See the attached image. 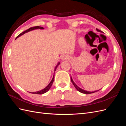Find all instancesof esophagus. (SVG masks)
Wrapping results in <instances>:
<instances>
[{"instance_id": "obj_1", "label": "esophagus", "mask_w": 126, "mask_h": 126, "mask_svg": "<svg viewBox=\"0 0 126 126\" xmlns=\"http://www.w3.org/2000/svg\"><path fill=\"white\" fill-rule=\"evenodd\" d=\"M69 59V57L67 55H63L62 57V60H67Z\"/></svg>"}]
</instances>
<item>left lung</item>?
<instances>
[{
  "mask_svg": "<svg viewBox=\"0 0 126 126\" xmlns=\"http://www.w3.org/2000/svg\"><path fill=\"white\" fill-rule=\"evenodd\" d=\"M96 30H97V32H102L101 31V30H99V29H96ZM85 37H86V36H85ZM70 79H71V81L72 83H73V85H74V86H75V87L76 88V89H77L78 91H79V92H80V93H82V94H90L94 93H95V92H97V91H99V90H98L94 91H91H91H86V90H83V89H82L81 88H79V87H78V86H77V85H76V83L74 82V81H73V80H72V79L71 76H70Z\"/></svg>",
  "mask_w": 126,
  "mask_h": 126,
  "instance_id": "8db88e82",
  "label": "left lung"
}]
</instances>
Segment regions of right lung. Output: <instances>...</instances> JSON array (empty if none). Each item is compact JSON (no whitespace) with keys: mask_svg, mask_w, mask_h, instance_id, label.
Instances as JSON below:
<instances>
[{"mask_svg":"<svg viewBox=\"0 0 126 126\" xmlns=\"http://www.w3.org/2000/svg\"><path fill=\"white\" fill-rule=\"evenodd\" d=\"M44 29V28L43 27H40V26H36V27H31V28H29L28 29L26 30V31H25V32H22V33H20L19 35L16 37V39H17V38H18L19 37L21 36V35H24V33H26V32H30V31H32V30H35V29ZM59 64H60V63L59 62V63H58V64H57V66H56V67H55V70H54L55 71H56L57 67H58V66L59 65ZM54 76H55V75H54V76H53V78H52V80H51V81H50V83H49L48 85L46 87H45L44 89H42V90H39V91H36V92H29V93H32V94H45V93H47V91H48L49 89H50V88L51 86H52V83H53V82H54Z\"/></svg>","mask_w":126,"mask_h":126,"instance_id":"right-lung-1","label":"right lung"}]
</instances>
